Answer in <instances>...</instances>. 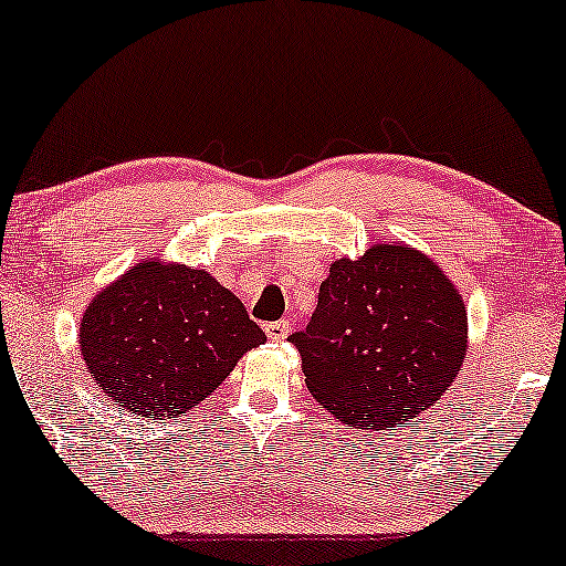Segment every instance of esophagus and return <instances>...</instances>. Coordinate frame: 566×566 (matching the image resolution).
Here are the masks:
<instances>
[{
    "mask_svg": "<svg viewBox=\"0 0 566 566\" xmlns=\"http://www.w3.org/2000/svg\"><path fill=\"white\" fill-rule=\"evenodd\" d=\"M265 332H268V337L273 339V343H281V339L289 337V324H285V322H270V324H265Z\"/></svg>",
    "mask_w": 566,
    "mask_h": 566,
    "instance_id": "obj_1",
    "label": "esophagus"
}]
</instances>
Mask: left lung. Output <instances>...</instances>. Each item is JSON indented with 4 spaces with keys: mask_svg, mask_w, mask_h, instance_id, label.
Masks as SVG:
<instances>
[{
    "mask_svg": "<svg viewBox=\"0 0 566 566\" xmlns=\"http://www.w3.org/2000/svg\"><path fill=\"white\" fill-rule=\"evenodd\" d=\"M467 337V306L451 277L394 242L332 262L312 322L291 343L312 397L337 420L399 428L453 384Z\"/></svg>",
    "mask_w": 566,
    "mask_h": 566,
    "instance_id": "1",
    "label": "left lung"
}]
</instances>
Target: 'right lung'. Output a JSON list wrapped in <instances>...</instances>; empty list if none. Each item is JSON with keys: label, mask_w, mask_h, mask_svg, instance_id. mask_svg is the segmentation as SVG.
<instances>
[{"label": "right lung", "mask_w": 566, "mask_h": 566, "mask_svg": "<svg viewBox=\"0 0 566 566\" xmlns=\"http://www.w3.org/2000/svg\"><path fill=\"white\" fill-rule=\"evenodd\" d=\"M242 301L206 270L142 260L84 308L82 358L138 417H180L265 343Z\"/></svg>", "instance_id": "1"}]
</instances>
